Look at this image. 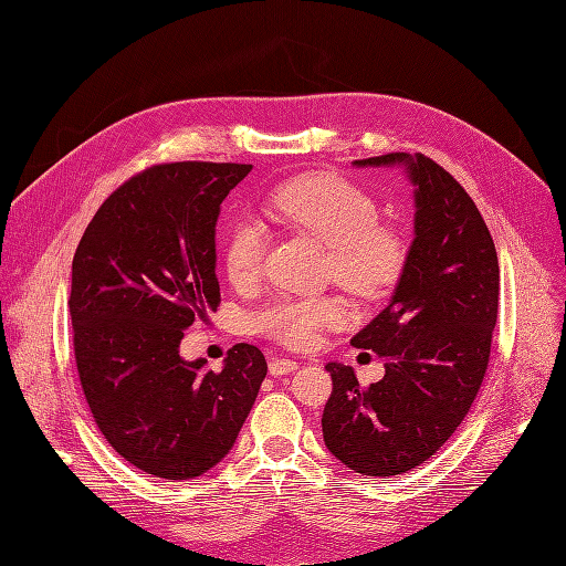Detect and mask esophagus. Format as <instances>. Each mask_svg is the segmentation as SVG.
Wrapping results in <instances>:
<instances>
[{"instance_id": "34e87169", "label": "esophagus", "mask_w": 566, "mask_h": 566, "mask_svg": "<svg viewBox=\"0 0 566 566\" xmlns=\"http://www.w3.org/2000/svg\"><path fill=\"white\" fill-rule=\"evenodd\" d=\"M295 369H298V363L284 360V358H271V363H268V371H271L273 376H284V374H291Z\"/></svg>"}]
</instances>
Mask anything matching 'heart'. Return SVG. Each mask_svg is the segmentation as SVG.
I'll return each instance as SVG.
<instances>
[{"mask_svg": "<svg viewBox=\"0 0 566 566\" xmlns=\"http://www.w3.org/2000/svg\"><path fill=\"white\" fill-rule=\"evenodd\" d=\"M265 213L277 224L305 233L328 248L331 273L358 298H378L401 275L406 245L401 235L378 224L376 201L344 178L310 174L277 186L265 199ZM261 224L238 222L224 243L222 261L235 286H250L261 275L265 256ZM346 314L339 298H280L256 316V328L280 344L305 348Z\"/></svg>", "mask_w": 566, "mask_h": 566, "instance_id": "1", "label": "heart"}]
</instances>
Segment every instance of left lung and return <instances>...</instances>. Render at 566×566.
Listing matches in <instances>:
<instances>
[{
  "instance_id": "8db88e82",
  "label": "left lung",
  "mask_w": 566,
  "mask_h": 566,
  "mask_svg": "<svg viewBox=\"0 0 566 566\" xmlns=\"http://www.w3.org/2000/svg\"><path fill=\"white\" fill-rule=\"evenodd\" d=\"M355 167H401L412 184V243L392 301L350 339L385 360L360 388L353 367L328 363L333 395L323 440L346 468L392 478L433 457L463 422L489 367L500 265L484 218L457 178L422 154Z\"/></svg>"
}]
</instances>
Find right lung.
Listing matches in <instances>:
<instances>
[{"label":"right lung","mask_w":566,"mask_h":566,"mask_svg":"<svg viewBox=\"0 0 566 566\" xmlns=\"http://www.w3.org/2000/svg\"><path fill=\"white\" fill-rule=\"evenodd\" d=\"M252 171L235 163H171L114 190L73 256L71 321L80 382L112 448L163 480L218 465L254 406L268 365L252 344L222 371L184 360L181 339L220 305L216 224Z\"/></svg>","instance_id":"1"}]
</instances>
